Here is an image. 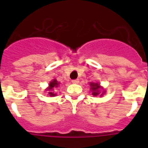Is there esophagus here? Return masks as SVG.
Instances as JSON below:
<instances>
[{
    "mask_svg": "<svg viewBox=\"0 0 148 148\" xmlns=\"http://www.w3.org/2000/svg\"><path fill=\"white\" fill-rule=\"evenodd\" d=\"M72 82H73V84H77L79 82V80H78V78H77V79H73V80H72Z\"/></svg>",
    "mask_w": 148,
    "mask_h": 148,
    "instance_id": "34e87169",
    "label": "esophagus"
}]
</instances>
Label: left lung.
Listing matches in <instances>:
<instances>
[{"mask_svg":"<svg viewBox=\"0 0 148 148\" xmlns=\"http://www.w3.org/2000/svg\"><path fill=\"white\" fill-rule=\"evenodd\" d=\"M90 87H91V90L92 92V95H95V96H97L98 95H99V90H100V86H99V84H95V83H90ZM104 93V92H103ZM103 93H101L102 95Z\"/></svg>","mask_w":148,"mask_h":148,"instance_id":"obj_1","label":"left lung"}]
</instances>
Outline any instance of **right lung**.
Here are the masks:
<instances>
[{
    "instance_id": "add662e5",
    "label": "right lung",
    "mask_w": 148,
    "mask_h": 148,
    "mask_svg": "<svg viewBox=\"0 0 148 148\" xmlns=\"http://www.w3.org/2000/svg\"><path fill=\"white\" fill-rule=\"evenodd\" d=\"M58 84L59 83H58V82H57V81L53 80V82H51L50 83H49V88H48V90H52L53 88H54V87H58ZM49 95H51V96H54V95H56V94H54L53 92H49Z\"/></svg>"
}]
</instances>
